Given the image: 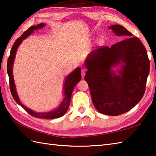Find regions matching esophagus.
Instances as JSON below:
<instances>
[{
    "label": "esophagus",
    "mask_w": 156,
    "mask_h": 156,
    "mask_svg": "<svg viewBox=\"0 0 156 156\" xmlns=\"http://www.w3.org/2000/svg\"><path fill=\"white\" fill-rule=\"evenodd\" d=\"M85 74H86V69H82V70H81V74H82V78H83L84 77Z\"/></svg>",
    "instance_id": "obj_1"
}]
</instances>
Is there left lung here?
Here are the masks:
<instances>
[{
  "label": "left lung",
  "mask_w": 156,
  "mask_h": 156,
  "mask_svg": "<svg viewBox=\"0 0 156 156\" xmlns=\"http://www.w3.org/2000/svg\"><path fill=\"white\" fill-rule=\"evenodd\" d=\"M117 36L127 39L91 51L84 65V76L96 109L117 116L130 111L143 97L150 72V60L144 45L120 25L108 27ZM120 66L115 71L113 68Z\"/></svg>",
  "instance_id": "8db88e82"
}]
</instances>
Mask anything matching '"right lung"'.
Listing matches in <instances>:
<instances>
[{
  "label": "right lung",
  "mask_w": 156,
  "mask_h": 156,
  "mask_svg": "<svg viewBox=\"0 0 156 156\" xmlns=\"http://www.w3.org/2000/svg\"><path fill=\"white\" fill-rule=\"evenodd\" d=\"M45 26V23H40L36 26H32L29 27L27 31L23 33V34L19 37L15 41L14 45H12L11 48V53L7 61V73L9 78V84H10V90H11V94L13 98L16 102V103L22 107L25 110L27 111L28 113L32 115L33 117L36 118H41V119H57L59 117H62L64 115L67 110L68 109L69 103H70L71 96L72 94L73 89L76 85V84L81 80V69L80 68H76L74 71L70 74H68L66 77L65 82L64 83V87H63V94H64V98H63L61 103L59 104L58 107L49 112H37L34 111L31 109L27 108V107L23 105L20 101L17 92L16 90V87L14 81V77H13L12 73V68H13V63L15 58L16 50L19 48L20 44H21L22 41L28 37V36L30 35L35 30L43 28Z\"/></svg>",
  "instance_id": "1"
}]
</instances>
